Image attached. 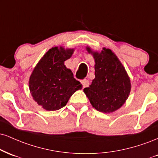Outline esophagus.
Returning <instances> with one entry per match:
<instances>
[{
    "label": "esophagus",
    "instance_id": "esophagus-1",
    "mask_svg": "<svg viewBox=\"0 0 158 158\" xmlns=\"http://www.w3.org/2000/svg\"><path fill=\"white\" fill-rule=\"evenodd\" d=\"M81 83L83 85V87H86L89 85V81L87 79H81Z\"/></svg>",
    "mask_w": 158,
    "mask_h": 158
}]
</instances>
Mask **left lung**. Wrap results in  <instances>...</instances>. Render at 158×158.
I'll return each instance as SVG.
<instances>
[{
    "label": "left lung",
    "mask_w": 158,
    "mask_h": 158,
    "mask_svg": "<svg viewBox=\"0 0 158 158\" xmlns=\"http://www.w3.org/2000/svg\"><path fill=\"white\" fill-rule=\"evenodd\" d=\"M92 53L95 62V79L84 89L95 109L102 113H113L124 104L131 90L130 79L116 55L110 49Z\"/></svg>",
    "instance_id": "obj_1"
}]
</instances>
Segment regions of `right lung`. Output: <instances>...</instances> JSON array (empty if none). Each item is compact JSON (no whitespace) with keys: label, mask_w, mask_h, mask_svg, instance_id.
<instances>
[{"label":"right lung","mask_w":158,"mask_h":158,"mask_svg":"<svg viewBox=\"0 0 158 158\" xmlns=\"http://www.w3.org/2000/svg\"><path fill=\"white\" fill-rule=\"evenodd\" d=\"M73 53V49L52 48L32 72L29 79L30 92L34 100L45 110L54 111L64 107L74 92L82 87L64 64Z\"/></svg>","instance_id":"right-lung-1"}]
</instances>
